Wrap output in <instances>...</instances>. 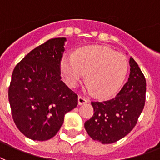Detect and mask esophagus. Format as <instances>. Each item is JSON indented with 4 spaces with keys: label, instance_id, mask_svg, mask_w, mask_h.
Here are the masks:
<instances>
[{
    "label": "esophagus",
    "instance_id": "esophagus-1",
    "mask_svg": "<svg viewBox=\"0 0 160 160\" xmlns=\"http://www.w3.org/2000/svg\"><path fill=\"white\" fill-rule=\"evenodd\" d=\"M78 104L79 105H82V104H84L88 102L87 98H84V97H82V96H79L78 98Z\"/></svg>",
    "mask_w": 160,
    "mask_h": 160
}]
</instances>
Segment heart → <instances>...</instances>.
Segmentation results:
<instances>
[{
  "label": "heart",
  "instance_id": "1",
  "mask_svg": "<svg viewBox=\"0 0 160 160\" xmlns=\"http://www.w3.org/2000/svg\"><path fill=\"white\" fill-rule=\"evenodd\" d=\"M127 57L105 46H88L74 55H66L61 61V71L67 84L74 87L88 72L86 88L99 97L115 94L127 73Z\"/></svg>",
  "mask_w": 160,
  "mask_h": 160
}]
</instances>
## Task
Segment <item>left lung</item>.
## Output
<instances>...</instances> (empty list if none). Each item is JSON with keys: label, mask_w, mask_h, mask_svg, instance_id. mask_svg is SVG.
I'll use <instances>...</instances> for the list:
<instances>
[{"label": "left lung", "mask_w": 160, "mask_h": 160, "mask_svg": "<svg viewBox=\"0 0 160 160\" xmlns=\"http://www.w3.org/2000/svg\"><path fill=\"white\" fill-rule=\"evenodd\" d=\"M128 81L115 98L92 102L93 116L84 123L92 139L109 144L116 142L132 130L145 104L146 80L138 63L131 57Z\"/></svg>", "instance_id": "obj_1"}]
</instances>
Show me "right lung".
<instances>
[{"mask_svg": "<svg viewBox=\"0 0 160 160\" xmlns=\"http://www.w3.org/2000/svg\"><path fill=\"white\" fill-rule=\"evenodd\" d=\"M66 38L31 50L17 65L8 90L13 121L25 137L46 141L58 132L64 116L78 105V95L61 80Z\"/></svg>", "mask_w": 160, "mask_h": 160, "instance_id": "obj_1", "label": "right lung"}]
</instances>
